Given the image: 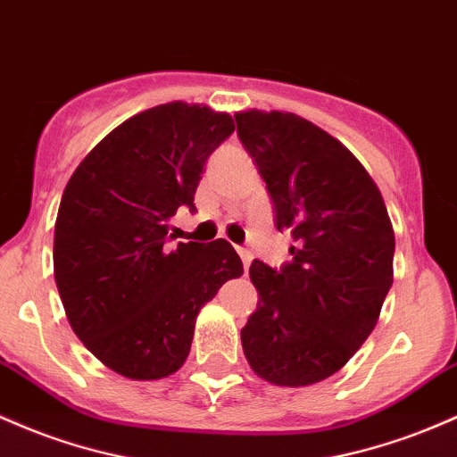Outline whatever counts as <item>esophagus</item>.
Instances as JSON below:
<instances>
[{
	"label": "esophagus",
	"instance_id": "1",
	"mask_svg": "<svg viewBox=\"0 0 457 457\" xmlns=\"http://www.w3.org/2000/svg\"><path fill=\"white\" fill-rule=\"evenodd\" d=\"M238 255H240V260H243V267H245V270H247V269H249V264H252V260H253V253L249 252V249L238 247Z\"/></svg>",
	"mask_w": 457,
	"mask_h": 457
}]
</instances>
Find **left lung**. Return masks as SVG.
Listing matches in <instances>:
<instances>
[{"mask_svg": "<svg viewBox=\"0 0 457 457\" xmlns=\"http://www.w3.org/2000/svg\"><path fill=\"white\" fill-rule=\"evenodd\" d=\"M267 182L275 228L293 237L282 269L253 260L258 310L240 332L255 375L278 386L329 378L362 347L393 286L395 232L367 169L293 112L234 114Z\"/></svg>", "mask_w": 457, "mask_h": 457, "instance_id": "1", "label": "left lung"}]
</instances>
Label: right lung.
I'll return each mask as SVG.
<instances>
[{"instance_id":"1","label":"right lung","mask_w":457,"mask_h":457,"mask_svg":"<svg viewBox=\"0 0 457 457\" xmlns=\"http://www.w3.org/2000/svg\"><path fill=\"white\" fill-rule=\"evenodd\" d=\"M228 112L171 102L134 114L75 169L58 208L54 278L75 336L114 373L162 379L188 358L199 310L243 262L228 240L169 245L179 205L195 212Z\"/></svg>"}]
</instances>
